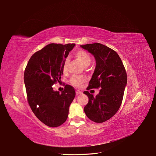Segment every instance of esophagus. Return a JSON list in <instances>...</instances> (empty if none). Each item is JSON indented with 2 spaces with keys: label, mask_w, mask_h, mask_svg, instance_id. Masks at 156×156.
Masks as SVG:
<instances>
[{
  "label": "esophagus",
  "mask_w": 156,
  "mask_h": 156,
  "mask_svg": "<svg viewBox=\"0 0 156 156\" xmlns=\"http://www.w3.org/2000/svg\"><path fill=\"white\" fill-rule=\"evenodd\" d=\"M82 91H80V90H76V95H79V94H82Z\"/></svg>",
  "instance_id": "obj_1"
}]
</instances>
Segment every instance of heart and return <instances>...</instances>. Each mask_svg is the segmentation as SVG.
Returning <instances> with one entry per match:
<instances>
[{
	"instance_id": "1",
	"label": "heart",
	"mask_w": 156,
	"mask_h": 156,
	"mask_svg": "<svg viewBox=\"0 0 156 156\" xmlns=\"http://www.w3.org/2000/svg\"><path fill=\"white\" fill-rule=\"evenodd\" d=\"M74 56L81 64H82V66L84 67H87L90 66L92 62V58L90 55L86 51L82 50H77L74 53ZM69 62V61L68 58H66L64 60L62 66V69L64 71H66L67 68H68ZM70 82L73 85L76 87H80L85 82V78L81 76H73L71 78Z\"/></svg>"
}]
</instances>
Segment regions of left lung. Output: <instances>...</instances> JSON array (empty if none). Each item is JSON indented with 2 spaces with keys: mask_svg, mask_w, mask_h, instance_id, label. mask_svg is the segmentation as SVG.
<instances>
[{
  "mask_svg": "<svg viewBox=\"0 0 156 156\" xmlns=\"http://www.w3.org/2000/svg\"><path fill=\"white\" fill-rule=\"evenodd\" d=\"M80 46L96 60V67L87 89H101L96 97L88 91L83 92L89 98L84 112L93 122H104L120 108L127 85V74L117 53L109 47L97 43Z\"/></svg>",
  "mask_w": 156,
  "mask_h": 156,
  "instance_id": "8db88e82",
  "label": "left lung"
}]
</instances>
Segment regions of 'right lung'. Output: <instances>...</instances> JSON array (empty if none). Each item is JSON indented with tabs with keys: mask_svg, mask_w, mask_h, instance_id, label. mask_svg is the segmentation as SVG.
I'll list each match as a JSON object with an SVG mask.
<instances>
[{
	"mask_svg": "<svg viewBox=\"0 0 156 156\" xmlns=\"http://www.w3.org/2000/svg\"><path fill=\"white\" fill-rule=\"evenodd\" d=\"M75 44H49L29 59L24 73L28 103L37 118L51 127L64 124L75 90L66 85L63 92L55 91L53 85L63 74L62 66Z\"/></svg>",
	"mask_w": 156,
	"mask_h": 156,
	"instance_id": "1",
	"label": "right lung"
}]
</instances>
